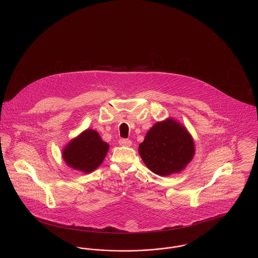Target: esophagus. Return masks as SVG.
I'll return each mask as SVG.
<instances>
[{"mask_svg": "<svg viewBox=\"0 0 258 258\" xmlns=\"http://www.w3.org/2000/svg\"><path fill=\"white\" fill-rule=\"evenodd\" d=\"M119 144L121 145V146H125V147H130V146H132V141L130 140V139H120V141H119Z\"/></svg>", "mask_w": 258, "mask_h": 258, "instance_id": "34e87169", "label": "esophagus"}]
</instances>
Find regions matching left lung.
Segmentation results:
<instances>
[{"mask_svg": "<svg viewBox=\"0 0 258 258\" xmlns=\"http://www.w3.org/2000/svg\"><path fill=\"white\" fill-rule=\"evenodd\" d=\"M138 153L151 171L169 176L184 170L195 157L196 146L186 127L170 117L149 130Z\"/></svg>", "mask_w": 258, "mask_h": 258, "instance_id": "1", "label": "left lung"}]
</instances>
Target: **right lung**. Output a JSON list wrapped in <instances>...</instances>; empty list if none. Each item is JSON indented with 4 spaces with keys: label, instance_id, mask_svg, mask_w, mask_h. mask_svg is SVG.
Segmentation results:
<instances>
[{
    "label": "right lung",
    "instance_id": "1",
    "mask_svg": "<svg viewBox=\"0 0 258 258\" xmlns=\"http://www.w3.org/2000/svg\"><path fill=\"white\" fill-rule=\"evenodd\" d=\"M109 150L97 131L87 128L73 138L61 152L64 162L75 170L91 173L102 163Z\"/></svg>",
    "mask_w": 258,
    "mask_h": 258
}]
</instances>
